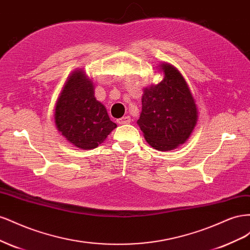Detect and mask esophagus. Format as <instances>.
Instances as JSON below:
<instances>
[{
  "mask_svg": "<svg viewBox=\"0 0 250 250\" xmlns=\"http://www.w3.org/2000/svg\"><path fill=\"white\" fill-rule=\"evenodd\" d=\"M130 121H131L130 117L125 116V117H123V118L118 119L117 122H118L119 124H121V125H123V124H128V123H130Z\"/></svg>",
  "mask_w": 250,
  "mask_h": 250,
  "instance_id": "esophagus-1",
  "label": "esophagus"
}]
</instances>
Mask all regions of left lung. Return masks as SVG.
I'll use <instances>...</instances> for the list:
<instances>
[{
	"mask_svg": "<svg viewBox=\"0 0 250 250\" xmlns=\"http://www.w3.org/2000/svg\"><path fill=\"white\" fill-rule=\"evenodd\" d=\"M157 67L164 78L144 88L138 125L151 147L170 151L191 137L198 110L190 87L176 67L168 62Z\"/></svg>",
	"mask_w": 250,
	"mask_h": 250,
	"instance_id": "obj_1",
	"label": "left lung"
}]
</instances>
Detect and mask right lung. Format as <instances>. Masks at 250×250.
<instances>
[{
	"label": "right lung",
	"instance_id": "1",
	"mask_svg": "<svg viewBox=\"0 0 250 250\" xmlns=\"http://www.w3.org/2000/svg\"><path fill=\"white\" fill-rule=\"evenodd\" d=\"M54 110L57 130L79 149L97 148L117 127L104 105L95 98V84L84 69L69 75Z\"/></svg>",
	"mask_w": 250,
	"mask_h": 250
}]
</instances>
